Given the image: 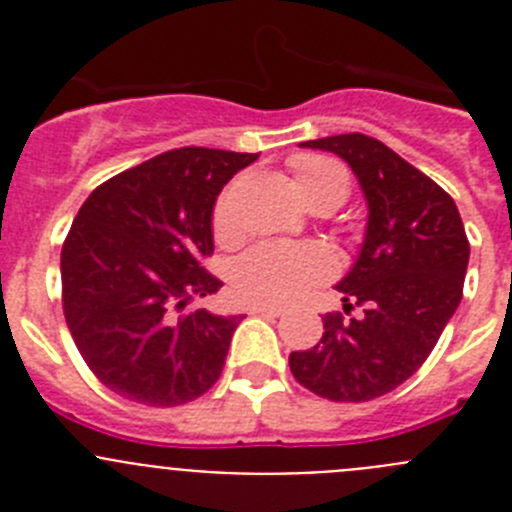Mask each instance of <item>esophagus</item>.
Instances as JSON below:
<instances>
[{"mask_svg": "<svg viewBox=\"0 0 512 512\" xmlns=\"http://www.w3.org/2000/svg\"><path fill=\"white\" fill-rule=\"evenodd\" d=\"M253 315H266V318H279L282 315V307H274V305H251Z\"/></svg>", "mask_w": 512, "mask_h": 512, "instance_id": "obj_1", "label": "esophagus"}]
</instances>
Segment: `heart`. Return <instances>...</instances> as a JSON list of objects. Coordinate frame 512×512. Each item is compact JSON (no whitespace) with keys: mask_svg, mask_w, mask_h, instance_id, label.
Returning <instances> with one entry per match:
<instances>
[{"mask_svg":"<svg viewBox=\"0 0 512 512\" xmlns=\"http://www.w3.org/2000/svg\"><path fill=\"white\" fill-rule=\"evenodd\" d=\"M295 184L307 205L328 200L341 205L348 194V171L336 158L302 153L292 158ZM212 230L217 241H233L238 235L235 192L225 189L215 202ZM336 269V259L320 243H277L266 241L248 248L230 266V282L243 300L259 305H287L300 300L315 284L325 282Z\"/></svg>","mask_w":512,"mask_h":512,"instance_id":"heart-1","label":"heart"}]
</instances>
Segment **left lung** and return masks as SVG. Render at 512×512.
<instances>
[{
	"mask_svg": "<svg viewBox=\"0 0 512 512\" xmlns=\"http://www.w3.org/2000/svg\"><path fill=\"white\" fill-rule=\"evenodd\" d=\"M341 156L364 192L369 217L361 251L336 284L343 310L323 336L289 354L297 382L333 402H366L418 372L461 302L469 241L454 200L382 140L361 133L305 140Z\"/></svg>",
	"mask_w": 512,
	"mask_h": 512,
	"instance_id": "left-lung-1",
	"label": "left lung"
}]
</instances>
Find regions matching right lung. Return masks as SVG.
<instances>
[{"label": "right lung", "mask_w": 512, "mask_h": 512, "mask_svg": "<svg viewBox=\"0 0 512 512\" xmlns=\"http://www.w3.org/2000/svg\"><path fill=\"white\" fill-rule=\"evenodd\" d=\"M259 153L176 148L99 184L61 251L63 315L94 377L125 400L174 408L223 372L243 315L187 310L223 282L212 253L217 194Z\"/></svg>", "instance_id": "1"}]
</instances>
